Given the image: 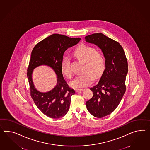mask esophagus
Listing matches in <instances>:
<instances>
[{"instance_id": "obj_1", "label": "esophagus", "mask_w": 150, "mask_h": 150, "mask_svg": "<svg viewBox=\"0 0 150 150\" xmlns=\"http://www.w3.org/2000/svg\"><path fill=\"white\" fill-rule=\"evenodd\" d=\"M84 90V88H77L76 89V92H81L83 91Z\"/></svg>"}]
</instances>
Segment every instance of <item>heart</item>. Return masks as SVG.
I'll use <instances>...</instances> for the list:
<instances>
[{
    "mask_svg": "<svg viewBox=\"0 0 150 150\" xmlns=\"http://www.w3.org/2000/svg\"><path fill=\"white\" fill-rule=\"evenodd\" d=\"M73 54L82 62H85V73L76 77L71 85L74 88H81L91 84L95 77H99L102 74L105 69V59L103 54L92 47L81 45L73 51ZM62 72L66 77L70 78L72 76V69L70 65V60L65 57L62 62Z\"/></svg>",
    "mask_w": 150,
    "mask_h": 150,
    "instance_id": "b5f03b06",
    "label": "heart"
}]
</instances>
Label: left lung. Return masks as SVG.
Returning <instances> with one entry per match:
<instances>
[{
	"instance_id": "obj_1",
	"label": "left lung",
	"mask_w": 150,
	"mask_h": 150,
	"mask_svg": "<svg viewBox=\"0 0 150 150\" xmlns=\"http://www.w3.org/2000/svg\"><path fill=\"white\" fill-rule=\"evenodd\" d=\"M85 39L87 42L98 47L105 59V69L100 81L90 88L93 97L86 102L89 112L102 118L115 110L126 91L127 58L119 43L102 33L90 35Z\"/></svg>"
}]
</instances>
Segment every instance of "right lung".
I'll return each instance as SVG.
<instances>
[{
  "label": "right lung",
  "instance_id": "1",
  "mask_svg": "<svg viewBox=\"0 0 150 150\" xmlns=\"http://www.w3.org/2000/svg\"><path fill=\"white\" fill-rule=\"evenodd\" d=\"M81 38H71L54 34L38 43L31 52L27 77L30 95L40 110L47 116L59 119L65 115L69 110L71 97L75 93L65 81L62 71L63 55L68 48L77 45ZM41 65L50 67L57 74V83L52 90L40 92L34 87L32 79L33 70Z\"/></svg>",
  "mask_w": 150,
  "mask_h": 150
}]
</instances>
